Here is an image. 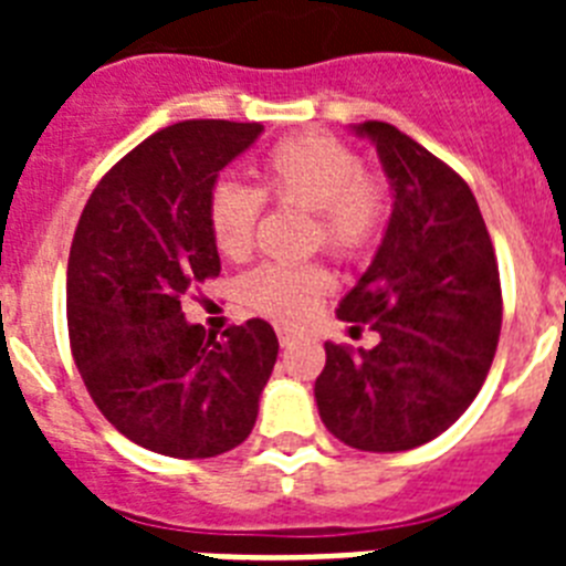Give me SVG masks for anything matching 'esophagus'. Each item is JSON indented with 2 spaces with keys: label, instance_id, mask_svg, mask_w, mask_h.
<instances>
[{
  "label": "esophagus",
  "instance_id": "34e87169",
  "mask_svg": "<svg viewBox=\"0 0 566 566\" xmlns=\"http://www.w3.org/2000/svg\"><path fill=\"white\" fill-rule=\"evenodd\" d=\"M274 332H277V339H280V345H292L294 339L300 337V332L294 326H289V323H277V326H274Z\"/></svg>",
  "mask_w": 566,
  "mask_h": 566
}]
</instances>
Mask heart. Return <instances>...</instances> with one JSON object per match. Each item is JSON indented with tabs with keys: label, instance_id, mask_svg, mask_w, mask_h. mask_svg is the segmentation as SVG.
Segmentation results:
<instances>
[{
	"label": "heart",
	"instance_id": "obj_1",
	"mask_svg": "<svg viewBox=\"0 0 566 566\" xmlns=\"http://www.w3.org/2000/svg\"><path fill=\"white\" fill-rule=\"evenodd\" d=\"M258 189L221 181L209 198V227L229 260H243L254 249L263 198L292 203L314 214L312 243L348 258L377 238L388 212L382 181L363 172L354 149L332 135L303 133L283 138L258 167ZM332 277L317 263H269L243 280V297L269 317L300 319L328 292Z\"/></svg>",
	"mask_w": 566,
	"mask_h": 566
}]
</instances>
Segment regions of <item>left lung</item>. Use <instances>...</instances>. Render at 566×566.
<instances>
[{
	"instance_id": "8db88e82",
	"label": "left lung",
	"mask_w": 566,
	"mask_h": 566,
	"mask_svg": "<svg viewBox=\"0 0 566 566\" xmlns=\"http://www.w3.org/2000/svg\"><path fill=\"white\" fill-rule=\"evenodd\" d=\"M352 133L377 147L394 203L371 266L337 314L371 319L379 343H326L314 399L339 442L411 451L448 431L488 377L502 332L496 254L476 198L448 164L385 122Z\"/></svg>"
}]
</instances>
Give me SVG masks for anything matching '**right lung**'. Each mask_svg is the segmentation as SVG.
Here are the masks:
<instances>
[{"label": "right lung", "instance_id": "right-lung-1", "mask_svg": "<svg viewBox=\"0 0 566 566\" xmlns=\"http://www.w3.org/2000/svg\"><path fill=\"white\" fill-rule=\"evenodd\" d=\"M263 124L181 122L102 178L67 260V328L90 397L147 451L209 459L252 433L277 337L247 319L223 337L184 317L192 283L221 274L209 227L218 175Z\"/></svg>", "mask_w": 566, "mask_h": 566}]
</instances>
